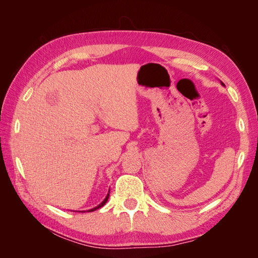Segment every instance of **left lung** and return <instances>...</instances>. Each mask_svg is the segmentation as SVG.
<instances>
[{
  "label": "left lung",
  "mask_w": 258,
  "mask_h": 258,
  "mask_svg": "<svg viewBox=\"0 0 258 258\" xmlns=\"http://www.w3.org/2000/svg\"><path fill=\"white\" fill-rule=\"evenodd\" d=\"M222 85H224V84H223V83H222Z\"/></svg>",
  "instance_id": "1"
}]
</instances>
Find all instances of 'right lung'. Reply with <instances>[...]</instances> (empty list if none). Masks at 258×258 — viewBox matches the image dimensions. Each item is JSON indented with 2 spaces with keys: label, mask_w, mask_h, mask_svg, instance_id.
Here are the masks:
<instances>
[{
  "label": "right lung",
  "mask_w": 258,
  "mask_h": 258,
  "mask_svg": "<svg viewBox=\"0 0 258 258\" xmlns=\"http://www.w3.org/2000/svg\"><path fill=\"white\" fill-rule=\"evenodd\" d=\"M108 192H110V191H108ZM108 196H110V194H107V196L105 197V199H104L102 202H101V204H100L99 206H97L96 208H93V209H91V210H88V212H92V211H95V210H97V209L102 208V207L106 204V201H107V199H108ZM83 212H85V211H83Z\"/></svg>",
  "instance_id": "add662e5"
}]
</instances>
